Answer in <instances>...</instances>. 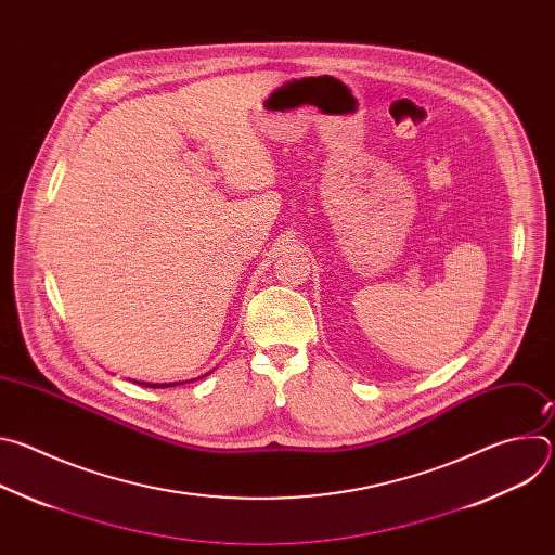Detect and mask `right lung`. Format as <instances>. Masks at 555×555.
Wrapping results in <instances>:
<instances>
[{
    "label": "right lung",
    "instance_id": "obj_1",
    "mask_svg": "<svg viewBox=\"0 0 555 555\" xmlns=\"http://www.w3.org/2000/svg\"><path fill=\"white\" fill-rule=\"evenodd\" d=\"M144 386H149V384H144ZM163 386H165V388H167V386H176V384H155V386H153V388H163Z\"/></svg>",
    "mask_w": 555,
    "mask_h": 555
}]
</instances>
